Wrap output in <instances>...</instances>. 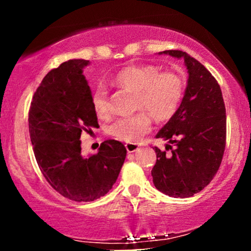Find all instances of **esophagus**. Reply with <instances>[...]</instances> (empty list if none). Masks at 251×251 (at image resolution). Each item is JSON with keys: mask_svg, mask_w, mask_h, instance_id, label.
<instances>
[{"mask_svg": "<svg viewBox=\"0 0 251 251\" xmlns=\"http://www.w3.org/2000/svg\"><path fill=\"white\" fill-rule=\"evenodd\" d=\"M125 146H126V150H127L128 153H132V152H135L137 150H139V145H137V144L128 143V144H126Z\"/></svg>", "mask_w": 251, "mask_h": 251, "instance_id": "esophagus-1", "label": "esophagus"}]
</instances>
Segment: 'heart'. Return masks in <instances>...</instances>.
I'll list each match as a JSON object with an SVG mask.
<instances>
[{
  "instance_id": "heart-1",
  "label": "heart",
  "mask_w": 251,
  "mask_h": 251,
  "mask_svg": "<svg viewBox=\"0 0 251 251\" xmlns=\"http://www.w3.org/2000/svg\"><path fill=\"white\" fill-rule=\"evenodd\" d=\"M118 88L134 92L135 109H145L133 116L122 117L108 126V133L126 143H137L151 129V113L157 120L168 119L179 106L184 82L174 72H163L154 66H128L112 79ZM92 107L98 117H107L111 111L107 88L98 85L92 93Z\"/></svg>"
}]
</instances>
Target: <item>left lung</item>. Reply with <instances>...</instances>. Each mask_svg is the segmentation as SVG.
Segmentation results:
<instances>
[{"mask_svg":"<svg viewBox=\"0 0 251 251\" xmlns=\"http://www.w3.org/2000/svg\"><path fill=\"white\" fill-rule=\"evenodd\" d=\"M159 54L183 59L189 77L180 106L155 135L168 140L166 150L171 153L154 148L157 162L151 175L155 189L163 194L191 197L220 169L226 149V106L220 85L200 61L181 50Z\"/></svg>","mask_w":251,"mask_h":251,"instance_id":"1","label":"left lung"}]
</instances>
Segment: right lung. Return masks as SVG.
<instances>
[{"label":"right lung","mask_w":251,"mask_h":251,"mask_svg":"<svg viewBox=\"0 0 251 251\" xmlns=\"http://www.w3.org/2000/svg\"><path fill=\"white\" fill-rule=\"evenodd\" d=\"M88 65V60L74 59L51 70L34 94L28 118L42 175L60 195L75 201L107 194L126 158L125 146L113 139L105 140L96 154H81V132L99 127L82 74Z\"/></svg>","instance_id":"add662e5"}]
</instances>
